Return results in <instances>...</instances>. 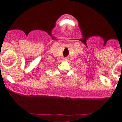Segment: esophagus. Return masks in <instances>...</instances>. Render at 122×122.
Listing matches in <instances>:
<instances>
[{"mask_svg": "<svg viewBox=\"0 0 122 122\" xmlns=\"http://www.w3.org/2000/svg\"><path fill=\"white\" fill-rule=\"evenodd\" d=\"M68 58H64V61H68Z\"/></svg>", "mask_w": 122, "mask_h": 122, "instance_id": "esophagus-1", "label": "esophagus"}]
</instances>
